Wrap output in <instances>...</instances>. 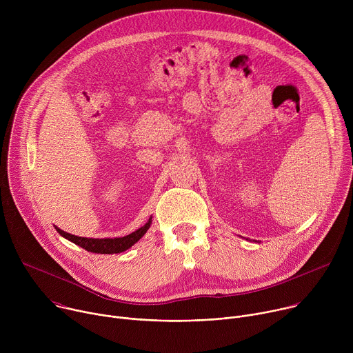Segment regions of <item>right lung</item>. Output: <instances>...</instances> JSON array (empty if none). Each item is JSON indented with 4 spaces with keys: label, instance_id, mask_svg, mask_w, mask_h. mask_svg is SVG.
<instances>
[{
    "label": "right lung",
    "instance_id": "1",
    "mask_svg": "<svg viewBox=\"0 0 353 353\" xmlns=\"http://www.w3.org/2000/svg\"><path fill=\"white\" fill-rule=\"evenodd\" d=\"M149 226H150V219L138 230H135L124 237H116V239H88V237H78V236L70 234L61 229H57V230L63 237L81 245L86 251H90V253L114 254V253H123V251H125L132 244H135L146 233Z\"/></svg>",
    "mask_w": 353,
    "mask_h": 353
}]
</instances>
